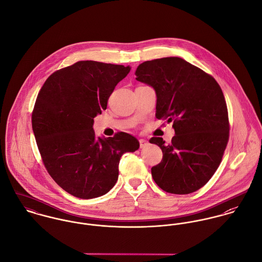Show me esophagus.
Here are the masks:
<instances>
[{
  "label": "esophagus",
  "mask_w": 262,
  "mask_h": 262,
  "mask_svg": "<svg viewBox=\"0 0 262 262\" xmlns=\"http://www.w3.org/2000/svg\"><path fill=\"white\" fill-rule=\"evenodd\" d=\"M139 144H140V148H144L148 145V141L145 139H140L139 140Z\"/></svg>",
  "instance_id": "obj_1"
}]
</instances>
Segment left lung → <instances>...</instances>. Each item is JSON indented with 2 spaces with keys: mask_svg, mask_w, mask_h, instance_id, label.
Returning a JSON list of instances; mask_svg holds the SVG:
<instances>
[{
  "mask_svg": "<svg viewBox=\"0 0 262 262\" xmlns=\"http://www.w3.org/2000/svg\"><path fill=\"white\" fill-rule=\"evenodd\" d=\"M136 79L156 94L157 119L173 121L176 135L162 150L160 163L151 168L164 191L187 194L204 187L219 167L229 139L228 110L223 92L212 75L181 57H163L139 64Z\"/></svg>",
  "mask_w": 262,
  "mask_h": 262,
  "instance_id": "obj_1",
  "label": "left lung"
}]
</instances>
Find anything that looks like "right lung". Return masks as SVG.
<instances>
[{
	"label": "right lung",
	"instance_id": "right-lung-1",
	"mask_svg": "<svg viewBox=\"0 0 262 262\" xmlns=\"http://www.w3.org/2000/svg\"><path fill=\"white\" fill-rule=\"evenodd\" d=\"M131 68L77 61L56 71L42 85L32 112V129L42 161L54 182L79 199L107 193L119 176L126 152L139 141L125 132L96 137L94 118L107 109L108 100Z\"/></svg>",
	"mask_w": 262,
	"mask_h": 262
}]
</instances>
